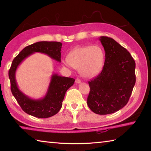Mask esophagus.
I'll return each instance as SVG.
<instances>
[{"label":"esophagus","instance_id":"obj_1","mask_svg":"<svg viewBox=\"0 0 151 151\" xmlns=\"http://www.w3.org/2000/svg\"><path fill=\"white\" fill-rule=\"evenodd\" d=\"M81 80L79 78H76V80H75V83H76V84H79V83H81Z\"/></svg>","mask_w":151,"mask_h":151}]
</instances>
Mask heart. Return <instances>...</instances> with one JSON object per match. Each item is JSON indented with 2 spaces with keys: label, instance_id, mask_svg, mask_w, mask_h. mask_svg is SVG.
I'll list each match as a JSON object with an SVG mask.
<instances>
[{
  "label": "heart",
  "instance_id": "1",
  "mask_svg": "<svg viewBox=\"0 0 151 151\" xmlns=\"http://www.w3.org/2000/svg\"><path fill=\"white\" fill-rule=\"evenodd\" d=\"M104 63V53L99 46L77 47L70 51L64 63L79 70L85 78H91L101 72Z\"/></svg>",
  "mask_w": 151,
  "mask_h": 151
}]
</instances>
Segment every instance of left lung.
<instances>
[{"label": "left lung", "mask_w": 151, "mask_h": 151, "mask_svg": "<svg viewBox=\"0 0 151 151\" xmlns=\"http://www.w3.org/2000/svg\"><path fill=\"white\" fill-rule=\"evenodd\" d=\"M105 51L103 70L88 82L87 104L94 113L108 114L126 105L136 82L135 62L126 48L114 39L99 38Z\"/></svg>", "instance_id": "obj_1"}]
</instances>
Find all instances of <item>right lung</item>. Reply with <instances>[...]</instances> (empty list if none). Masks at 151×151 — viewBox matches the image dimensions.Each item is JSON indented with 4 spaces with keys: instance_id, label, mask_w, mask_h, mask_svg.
Here are the masks:
<instances>
[{
    "instance_id": "1",
    "label": "right lung",
    "mask_w": 151,
    "mask_h": 151,
    "mask_svg": "<svg viewBox=\"0 0 151 151\" xmlns=\"http://www.w3.org/2000/svg\"><path fill=\"white\" fill-rule=\"evenodd\" d=\"M62 43L60 42L40 41L27 46L12 60L9 76L11 92L22 109L26 113L37 118L45 119L55 115L62 107L66 91L75 83V79L54 73L51 76L45 96L42 99H33L20 90L16 81V71L25 58L35 52L48 55L52 59L60 63Z\"/></svg>"
}]
</instances>
